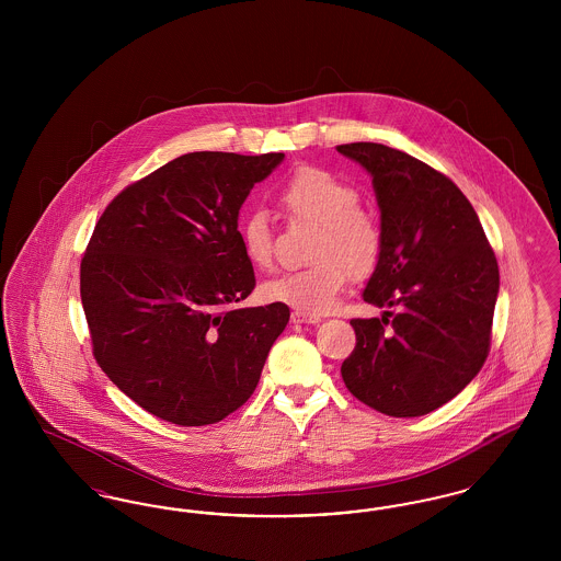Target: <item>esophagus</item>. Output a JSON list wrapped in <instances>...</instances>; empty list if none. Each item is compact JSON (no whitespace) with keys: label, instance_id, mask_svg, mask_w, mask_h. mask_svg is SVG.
<instances>
[{"label":"esophagus","instance_id":"1","mask_svg":"<svg viewBox=\"0 0 561 561\" xmlns=\"http://www.w3.org/2000/svg\"><path fill=\"white\" fill-rule=\"evenodd\" d=\"M294 323H320V316H309V313H302V311H293Z\"/></svg>","mask_w":561,"mask_h":561}]
</instances>
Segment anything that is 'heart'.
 I'll return each instance as SVG.
<instances>
[{
    "label": "heart",
    "mask_w": 561,
    "mask_h": 561,
    "mask_svg": "<svg viewBox=\"0 0 561 561\" xmlns=\"http://www.w3.org/2000/svg\"><path fill=\"white\" fill-rule=\"evenodd\" d=\"M282 210L293 220L318 225L311 267L279 273L263 286L271 302L320 316L332 309L347 286L348 273L357 279L373 273L382 252V233L373 216L359 208V193L336 174L321 168H300L277 191ZM241 250L259 268L273 263V229L261 210L240 222Z\"/></svg>",
    "instance_id": "1"
}]
</instances>
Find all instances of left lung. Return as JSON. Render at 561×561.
Returning <instances> with one entry per match:
<instances>
[{
	"label": "left lung",
	"instance_id": "obj_1",
	"mask_svg": "<svg viewBox=\"0 0 561 561\" xmlns=\"http://www.w3.org/2000/svg\"><path fill=\"white\" fill-rule=\"evenodd\" d=\"M373 176L382 252L364 300L398 307L351 320L341 366L348 391L389 416H423L481 370L499 296V263L480 218L448 176L378 142L336 147ZM392 330L385 331L388 318Z\"/></svg>",
	"mask_w": 561,
	"mask_h": 561
}]
</instances>
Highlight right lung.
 <instances>
[{
    "instance_id": "obj_1",
    "label": "right lung",
    "mask_w": 561,
    "mask_h": 561,
    "mask_svg": "<svg viewBox=\"0 0 561 561\" xmlns=\"http://www.w3.org/2000/svg\"><path fill=\"white\" fill-rule=\"evenodd\" d=\"M284 153L195 151L124 188L81 259L92 351L130 400L181 427L213 425L254 393L288 305L229 310L254 290L238 218Z\"/></svg>"
}]
</instances>
